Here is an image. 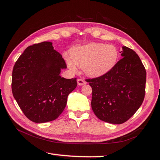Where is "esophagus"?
Instances as JSON below:
<instances>
[{
    "mask_svg": "<svg viewBox=\"0 0 160 160\" xmlns=\"http://www.w3.org/2000/svg\"><path fill=\"white\" fill-rule=\"evenodd\" d=\"M78 82V85L79 86H82V85H86V82L84 80H82V79H78L77 80Z\"/></svg>",
    "mask_w": 160,
    "mask_h": 160,
    "instance_id": "obj_1",
    "label": "esophagus"
}]
</instances>
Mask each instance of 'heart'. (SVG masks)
Wrapping results in <instances>:
<instances>
[{"label": "heart", "mask_w": 160, "mask_h": 160, "mask_svg": "<svg viewBox=\"0 0 160 160\" xmlns=\"http://www.w3.org/2000/svg\"><path fill=\"white\" fill-rule=\"evenodd\" d=\"M72 60L66 56L68 67L77 72V67L84 68L88 77H102L112 70L117 62L118 53L115 47L102 43H89L70 50Z\"/></svg>", "instance_id": "heart-1"}]
</instances>
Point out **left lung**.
<instances>
[{
	"instance_id": "obj_1",
	"label": "left lung",
	"mask_w": 160,
	"mask_h": 160,
	"mask_svg": "<svg viewBox=\"0 0 160 160\" xmlns=\"http://www.w3.org/2000/svg\"><path fill=\"white\" fill-rule=\"evenodd\" d=\"M120 53L122 58L108 73L88 80L94 114L113 124L128 120L141 106L145 92L146 71L138 55L126 47Z\"/></svg>"
}]
</instances>
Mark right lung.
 <instances>
[{
	"instance_id": "obj_1",
	"label": "right lung",
	"mask_w": 160,
	"mask_h": 160,
	"mask_svg": "<svg viewBox=\"0 0 160 160\" xmlns=\"http://www.w3.org/2000/svg\"><path fill=\"white\" fill-rule=\"evenodd\" d=\"M66 64L52 43L29 46L16 61L12 74L14 98L27 117L34 123L57 118L68 94L77 87L75 78L61 77Z\"/></svg>"
}]
</instances>
